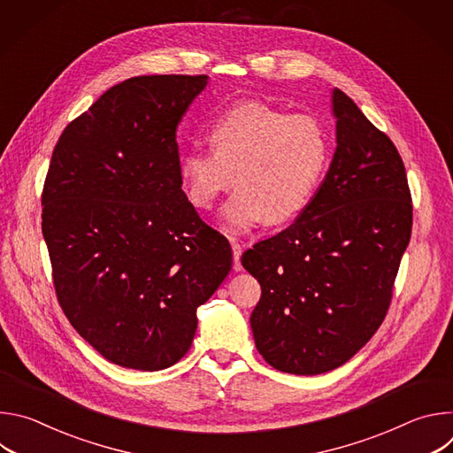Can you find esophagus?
I'll use <instances>...</instances> for the list:
<instances>
[{
	"label": "esophagus",
	"mask_w": 453,
	"mask_h": 453,
	"mask_svg": "<svg viewBox=\"0 0 453 453\" xmlns=\"http://www.w3.org/2000/svg\"><path fill=\"white\" fill-rule=\"evenodd\" d=\"M231 247H233V269L234 271H242V264H240V256H242V245L233 238L231 240Z\"/></svg>",
	"instance_id": "34e87169"
}]
</instances>
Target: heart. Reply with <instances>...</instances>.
<instances>
[{"label": "heart", "mask_w": 453, "mask_h": 453, "mask_svg": "<svg viewBox=\"0 0 453 453\" xmlns=\"http://www.w3.org/2000/svg\"><path fill=\"white\" fill-rule=\"evenodd\" d=\"M211 147L186 152L179 177L188 201L211 210L220 193L238 188L220 210L231 233L290 222L311 203L330 165L326 127L311 114H290L264 102H242L211 127Z\"/></svg>", "instance_id": "obj_1"}]
</instances>
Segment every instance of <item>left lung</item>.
Segmentation results:
<instances>
[{
    "mask_svg": "<svg viewBox=\"0 0 453 453\" xmlns=\"http://www.w3.org/2000/svg\"><path fill=\"white\" fill-rule=\"evenodd\" d=\"M337 149L292 226L242 254L260 281L250 313L256 349L274 369L320 374L376 334L412 231L405 166L391 138L334 89Z\"/></svg>",
    "mask_w": 453,
    "mask_h": 453,
    "instance_id": "8db88e82",
    "label": "left lung"
}]
</instances>
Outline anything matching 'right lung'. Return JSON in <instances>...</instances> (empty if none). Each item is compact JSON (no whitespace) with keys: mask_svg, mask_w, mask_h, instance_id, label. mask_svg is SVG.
Masks as SVG:
<instances>
[{"mask_svg":"<svg viewBox=\"0 0 453 453\" xmlns=\"http://www.w3.org/2000/svg\"><path fill=\"white\" fill-rule=\"evenodd\" d=\"M206 75H147L107 89L60 134L42 188L57 301L109 362H179L197 308L231 271L227 238L191 206L177 125Z\"/></svg>","mask_w":453,"mask_h":453,"instance_id":"add662e5","label":"right lung"}]
</instances>
